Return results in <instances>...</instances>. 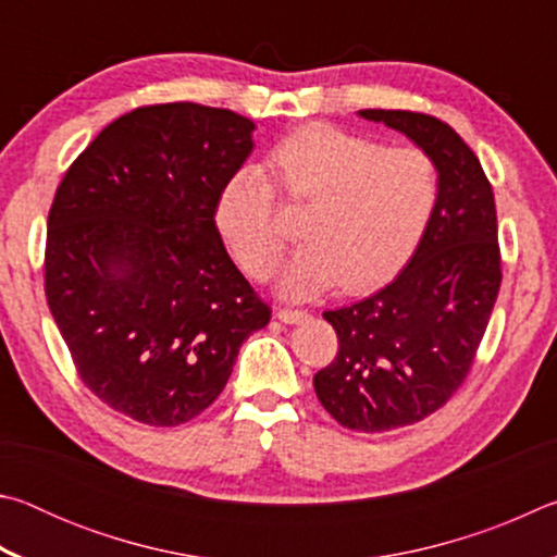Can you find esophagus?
<instances>
[{"mask_svg": "<svg viewBox=\"0 0 557 557\" xmlns=\"http://www.w3.org/2000/svg\"><path fill=\"white\" fill-rule=\"evenodd\" d=\"M277 319L285 324H299L307 319V312H301V309H277Z\"/></svg>", "mask_w": 557, "mask_h": 557, "instance_id": "obj_1", "label": "esophagus"}]
</instances>
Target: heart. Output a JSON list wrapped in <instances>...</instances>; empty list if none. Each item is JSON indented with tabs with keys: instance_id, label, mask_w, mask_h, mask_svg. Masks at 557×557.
Segmentation results:
<instances>
[{
	"instance_id": "1",
	"label": "heart",
	"mask_w": 557,
	"mask_h": 557,
	"mask_svg": "<svg viewBox=\"0 0 557 557\" xmlns=\"http://www.w3.org/2000/svg\"><path fill=\"white\" fill-rule=\"evenodd\" d=\"M280 191L307 203L305 243L280 275V295L309 299L334 285L363 289L398 270L418 245L437 201V166L418 147L385 149L375 139L312 122L272 147ZM215 223L243 270L270 277L285 250L275 188L256 166L225 178Z\"/></svg>"
}]
</instances>
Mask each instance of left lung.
Returning <instances> with one entry per match:
<instances>
[{
	"label": "left lung",
	"instance_id": "8db88e82",
	"mask_svg": "<svg viewBox=\"0 0 557 557\" xmlns=\"http://www.w3.org/2000/svg\"><path fill=\"white\" fill-rule=\"evenodd\" d=\"M400 132L437 166V201L391 285L324 319L338 354L314 375L319 403L348 430L425 420L465 383L502 287L496 203L476 154L447 122L408 110H358Z\"/></svg>",
	"mask_w": 557,
	"mask_h": 557
}]
</instances>
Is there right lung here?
I'll list each match as a JSON object with an SVG mask.
<instances>
[{
    "instance_id": "right-lung-1",
    "label": "right lung",
    "mask_w": 557,
    "mask_h": 557,
    "mask_svg": "<svg viewBox=\"0 0 557 557\" xmlns=\"http://www.w3.org/2000/svg\"><path fill=\"white\" fill-rule=\"evenodd\" d=\"M252 120L196 102L127 112L65 172L49 213L46 301L81 381L154 428L203 412L270 307L235 268L215 199Z\"/></svg>"
}]
</instances>
